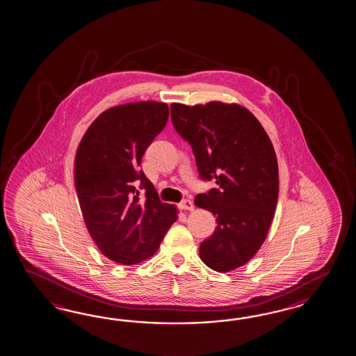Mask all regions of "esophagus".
Here are the masks:
<instances>
[{
  "mask_svg": "<svg viewBox=\"0 0 356 356\" xmlns=\"http://www.w3.org/2000/svg\"><path fill=\"white\" fill-rule=\"evenodd\" d=\"M179 209L180 210H186V211H192L193 209H194V204H193L191 200H184V201L179 203Z\"/></svg>",
  "mask_w": 356,
  "mask_h": 356,
  "instance_id": "34e87169",
  "label": "esophagus"
}]
</instances>
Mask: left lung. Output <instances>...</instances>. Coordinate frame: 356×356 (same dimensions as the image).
Segmentation results:
<instances>
[{
    "mask_svg": "<svg viewBox=\"0 0 356 356\" xmlns=\"http://www.w3.org/2000/svg\"><path fill=\"white\" fill-rule=\"evenodd\" d=\"M171 120L192 146L200 177L218 185L194 200L218 222L201 242L200 257L218 272L238 268L263 245L277 204L279 165L268 135L236 104H172Z\"/></svg>",
    "mask_w": 356,
    "mask_h": 356,
    "instance_id": "obj_1",
    "label": "left lung"
}]
</instances>
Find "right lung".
<instances>
[{
  "instance_id": "1",
  "label": "right lung",
  "mask_w": 356,
  "mask_h": 356,
  "mask_svg": "<svg viewBox=\"0 0 356 356\" xmlns=\"http://www.w3.org/2000/svg\"><path fill=\"white\" fill-rule=\"evenodd\" d=\"M168 115L163 102L111 107L77 147L75 186L83 218L98 249L115 263L131 266L152 257L177 219L176 207L159 200L140 167Z\"/></svg>"
}]
</instances>
